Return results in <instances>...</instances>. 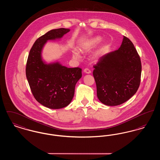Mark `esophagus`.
<instances>
[{
  "mask_svg": "<svg viewBox=\"0 0 160 160\" xmlns=\"http://www.w3.org/2000/svg\"><path fill=\"white\" fill-rule=\"evenodd\" d=\"M84 72H85L86 74H91V71L88 68H85L84 69Z\"/></svg>",
  "mask_w": 160,
  "mask_h": 160,
  "instance_id": "esophagus-1",
  "label": "esophagus"
}]
</instances>
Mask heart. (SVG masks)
Segmentation results:
<instances>
[{"label": "heart", "instance_id": "heart-1", "mask_svg": "<svg viewBox=\"0 0 160 160\" xmlns=\"http://www.w3.org/2000/svg\"><path fill=\"white\" fill-rule=\"evenodd\" d=\"M102 41V38L101 37H95L91 38L90 39H88V41H85L82 44L78 46V50L82 53H86L89 51H91L93 48L99 44V43ZM106 45H104L102 46L99 50L93 54V59L94 60H97L99 59V58L105 52V50L106 49ZM72 56L74 59H78L79 58V53L78 52L74 50L72 51Z\"/></svg>", "mask_w": 160, "mask_h": 160}]
</instances>
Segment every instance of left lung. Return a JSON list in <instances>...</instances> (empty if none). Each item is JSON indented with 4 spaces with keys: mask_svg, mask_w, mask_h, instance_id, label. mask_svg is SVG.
Returning a JSON list of instances; mask_svg holds the SVG:
<instances>
[{
    "mask_svg": "<svg viewBox=\"0 0 160 160\" xmlns=\"http://www.w3.org/2000/svg\"><path fill=\"white\" fill-rule=\"evenodd\" d=\"M93 68L97 97L105 105L122 104L131 98L139 88L140 58L134 44L126 37H123L118 50L101 57Z\"/></svg>",
    "mask_w": 160,
    "mask_h": 160,
    "instance_id": "obj_1",
    "label": "left lung"
}]
</instances>
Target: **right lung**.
<instances>
[{"instance_id": "obj_1", "label": "right lung", "mask_w": 160, "mask_h": 160, "mask_svg": "<svg viewBox=\"0 0 160 160\" xmlns=\"http://www.w3.org/2000/svg\"><path fill=\"white\" fill-rule=\"evenodd\" d=\"M69 29L48 31L38 38L28 56L26 75L35 98L42 106L52 109L67 107L73 98L77 82L82 77V69L67 68L58 62L46 63L41 52L48 40L62 38Z\"/></svg>"}]
</instances>
